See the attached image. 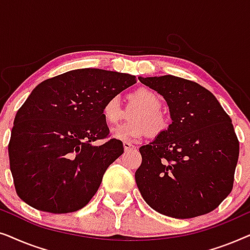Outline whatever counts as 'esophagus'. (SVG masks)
Listing matches in <instances>:
<instances>
[{"label": "esophagus", "mask_w": 250, "mask_h": 250, "mask_svg": "<svg viewBox=\"0 0 250 250\" xmlns=\"http://www.w3.org/2000/svg\"><path fill=\"white\" fill-rule=\"evenodd\" d=\"M123 146H124V151L125 152L132 151V150L135 149V146H133V145H131V143H128V142H124V143H123Z\"/></svg>", "instance_id": "esophagus-1"}]
</instances>
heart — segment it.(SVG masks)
<instances>
[{"label":"heart","instance_id":"heart-1","mask_svg":"<svg viewBox=\"0 0 250 250\" xmlns=\"http://www.w3.org/2000/svg\"><path fill=\"white\" fill-rule=\"evenodd\" d=\"M128 105L136 107L129 114L128 123L111 129V136L123 142H134L149 134L151 138L162 135L168 128V122L163 112L162 100L155 91L148 87L136 88L128 94ZM124 115L118 97H111L102 107V116L108 124H116Z\"/></svg>","mask_w":250,"mask_h":250}]
</instances>
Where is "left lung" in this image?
Here are the masks:
<instances>
[{"label":"left lung","instance_id":"obj_1","mask_svg":"<svg viewBox=\"0 0 250 250\" xmlns=\"http://www.w3.org/2000/svg\"><path fill=\"white\" fill-rule=\"evenodd\" d=\"M163 95L172 124L142 146L135 181L152 209L174 218L214 210L233 187L239 141L214 94L196 82L165 75L139 77Z\"/></svg>","mask_w":250,"mask_h":250}]
</instances>
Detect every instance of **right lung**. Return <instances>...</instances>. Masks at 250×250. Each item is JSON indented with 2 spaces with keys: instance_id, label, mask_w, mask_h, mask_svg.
Listing matches in <instances>:
<instances>
[{
  "instance_id": "obj_1",
  "label": "right lung",
  "mask_w": 250,
  "mask_h": 250,
  "mask_svg": "<svg viewBox=\"0 0 250 250\" xmlns=\"http://www.w3.org/2000/svg\"><path fill=\"white\" fill-rule=\"evenodd\" d=\"M136 83L135 76L76 69L42 82L17 112L9 159L19 198L36 209L73 213L92 199L109 166L124 152L109 134L104 102Z\"/></svg>"
}]
</instances>
